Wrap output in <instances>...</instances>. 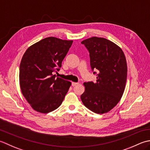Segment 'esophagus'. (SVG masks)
Instances as JSON below:
<instances>
[{"label": "esophagus", "mask_w": 150, "mask_h": 150, "mask_svg": "<svg viewBox=\"0 0 150 150\" xmlns=\"http://www.w3.org/2000/svg\"><path fill=\"white\" fill-rule=\"evenodd\" d=\"M78 84H79V83H78V82H72V87H74V86H76V85H77Z\"/></svg>", "instance_id": "1"}]
</instances>
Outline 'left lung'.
<instances>
[{
	"label": "left lung",
	"instance_id": "left-lung-1",
	"mask_svg": "<svg viewBox=\"0 0 150 150\" xmlns=\"http://www.w3.org/2000/svg\"><path fill=\"white\" fill-rule=\"evenodd\" d=\"M81 43L88 51L91 70L96 75L95 83H84L85 90L81 100L93 112L105 113L123 95L127 81L126 57L120 47L105 38L93 37Z\"/></svg>",
	"mask_w": 150,
	"mask_h": 150
}]
</instances>
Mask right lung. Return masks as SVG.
<instances>
[{
    "instance_id": "add662e5",
    "label": "right lung",
    "mask_w": 150,
    "mask_h": 150,
    "mask_svg": "<svg viewBox=\"0 0 150 150\" xmlns=\"http://www.w3.org/2000/svg\"><path fill=\"white\" fill-rule=\"evenodd\" d=\"M72 42L49 37L32 45L24 54L19 68L20 87L35 111L48 113L62 103L71 83L54 74L59 71Z\"/></svg>"
}]
</instances>
